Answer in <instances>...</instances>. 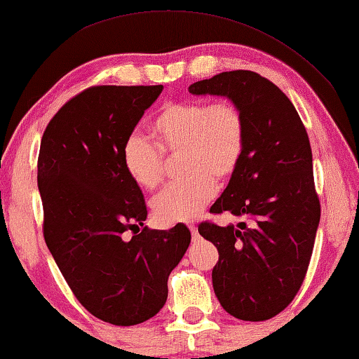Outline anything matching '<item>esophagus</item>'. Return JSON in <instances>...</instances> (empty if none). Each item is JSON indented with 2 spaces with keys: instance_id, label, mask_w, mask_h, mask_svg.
<instances>
[{
  "instance_id": "esophagus-1",
  "label": "esophagus",
  "mask_w": 359,
  "mask_h": 359,
  "mask_svg": "<svg viewBox=\"0 0 359 359\" xmlns=\"http://www.w3.org/2000/svg\"><path fill=\"white\" fill-rule=\"evenodd\" d=\"M190 232H191V237H194V241L198 239V229H196V226H190Z\"/></svg>"
}]
</instances>
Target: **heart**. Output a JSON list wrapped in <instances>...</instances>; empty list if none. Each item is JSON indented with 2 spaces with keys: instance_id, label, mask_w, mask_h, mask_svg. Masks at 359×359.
<instances>
[{
  "instance_id": "obj_1",
  "label": "heart",
  "mask_w": 359,
  "mask_h": 359,
  "mask_svg": "<svg viewBox=\"0 0 359 359\" xmlns=\"http://www.w3.org/2000/svg\"><path fill=\"white\" fill-rule=\"evenodd\" d=\"M156 143L165 154H182L185 179L169 185L153 201V213L163 224L190 223L215 196L216 180L234 172L245 146V120L239 107L226 100H180L164 105L151 122ZM140 135L122 146L128 177L144 190L164 179L163 154Z\"/></svg>"
}]
</instances>
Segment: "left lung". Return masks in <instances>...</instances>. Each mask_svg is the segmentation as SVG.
<instances>
[{
    "mask_svg": "<svg viewBox=\"0 0 359 359\" xmlns=\"http://www.w3.org/2000/svg\"><path fill=\"white\" fill-rule=\"evenodd\" d=\"M189 93L229 99L245 120L244 153L210 210L241 223L198 226L219 252L215 294L236 319H271L299 291L320 221L306 128L278 86L254 72L219 73Z\"/></svg>",
    "mask_w": 359,
    "mask_h": 359,
    "instance_id": "8db88e82",
    "label": "left lung"
}]
</instances>
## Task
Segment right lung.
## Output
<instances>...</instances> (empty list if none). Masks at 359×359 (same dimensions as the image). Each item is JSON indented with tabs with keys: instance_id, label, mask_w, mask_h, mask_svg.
Wrapping results in <instances>:
<instances>
[{
	"instance_id": "obj_1",
	"label": "right lung",
	"mask_w": 359,
	"mask_h": 359,
	"mask_svg": "<svg viewBox=\"0 0 359 359\" xmlns=\"http://www.w3.org/2000/svg\"><path fill=\"white\" fill-rule=\"evenodd\" d=\"M163 89H86L50 120L40 143L45 242L81 304L114 325L141 324L163 309L170 271L191 239L182 223L146 228L143 191L122 163L125 140Z\"/></svg>"
}]
</instances>
